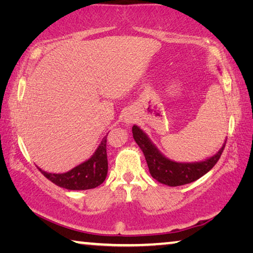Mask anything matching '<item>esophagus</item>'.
Instances as JSON below:
<instances>
[{"mask_svg":"<svg viewBox=\"0 0 253 253\" xmlns=\"http://www.w3.org/2000/svg\"><path fill=\"white\" fill-rule=\"evenodd\" d=\"M124 123H126V126H130L131 123H133V118H132L131 115H126V118H124Z\"/></svg>","mask_w":253,"mask_h":253,"instance_id":"obj_1","label":"esophagus"}]
</instances>
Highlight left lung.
<instances>
[{
    "instance_id": "1",
    "label": "left lung",
    "mask_w": 253,
    "mask_h": 253,
    "mask_svg": "<svg viewBox=\"0 0 253 253\" xmlns=\"http://www.w3.org/2000/svg\"><path fill=\"white\" fill-rule=\"evenodd\" d=\"M132 133L137 145L145 155L149 172L159 183L169 186L184 185L198 180L211 170L223 153L225 141L221 148L215 155L205 161L194 163H180L172 161L163 155L154 142L138 126H132Z\"/></svg>"
}]
</instances>
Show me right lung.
Returning <instances> with one entry per match:
<instances>
[{"instance_id":"1","label":"right lung","mask_w":253,"mask_h":253,"mask_svg":"<svg viewBox=\"0 0 253 253\" xmlns=\"http://www.w3.org/2000/svg\"><path fill=\"white\" fill-rule=\"evenodd\" d=\"M108 134V133H107ZM107 135H105L92 156L65 173L41 172L54 184L68 190H89L103 183L106 178L108 164L106 153Z\"/></svg>"}]
</instances>
